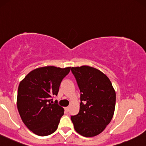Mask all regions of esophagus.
I'll use <instances>...</instances> for the list:
<instances>
[{
    "mask_svg": "<svg viewBox=\"0 0 146 146\" xmlns=\"http://www.w3.org/2000/svg\"><path fill=\"white\" fill-rule=\"evenodd\" d=\"M64 110H65V111H68V110H69V108H68V107H66V108H64Z\"/></svg>",
    "mask_w": 146,
    "mask_h": 146,
    "instance_id": "1",
    "label": "esophagus"
}]
</instances>
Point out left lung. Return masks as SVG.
Segmentation results:
<instances>
[{
    "instance_id": "8db88e82",
    "label": "left lung",
    "mask_w": 146,
    "mask_h": 146,
    "mask_svg": "<svg viewBox=\"0 0 146 146\" xmlns=\"http://www.w3.org/2000/svg\"><path fill=\"white\" fill-rule=\"evenodd\" d=\"M80 91L79 113L71 115L75 131L89 137L99 135L111 122L115 105V92L110 79L91 66L72 67Z\"/></svg>"
}]
</instances>
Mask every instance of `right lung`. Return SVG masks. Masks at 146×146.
<instances>
[{"instance_id":"1","label":"right lung","mask_w":146,"mask_h":146,"mask_svg":"<svg viewBox=\"0 0 146 146\" xmlns=\"http://www.w3.org/2000/svg\"><path fill=\"white\" fill-rule=\"evenodd\" d=\"M71 67L53 66L36 68L20 83L17 105L21 118L30 131L38 136H47L58 129L64 109L53 101L61 82Z\"/></svg>"}]
</instances>
